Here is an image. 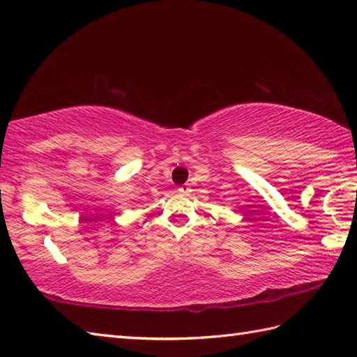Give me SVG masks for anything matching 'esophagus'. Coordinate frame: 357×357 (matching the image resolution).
<instances>
[{"label":"esophagus","instance_id":"esophagus-1","mask_svg":"<svg viewBox=\"0 0 357 357\" xmlns=\"http://www.w3.org/2000/svg\"><path fill=\"white\" fill-rule=\"evenodd\" d=\"M178 192H179V195H184V196H187V195H190L192 188H190V185H188V184H184V185L178 187Z\"/></svg>","mask_w":357,"mask_h":357}]
</instances>
